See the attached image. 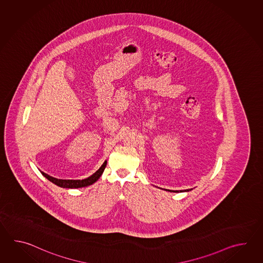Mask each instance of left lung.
Returning <instances> with one entry per match:
<instances>
[{"mask_svg":"<svg viewBox=\"0 0 263 263\" xmlns=\"http://www.w3.org/2000/svg\"><path fill=\"white\" fill-rule=\"evenodd\" d=\"M191 190H192V189H191ZM190 189H187V190H180V191H173V190H166V191H169V192H174V193H179V192H180V193H182V192H189V191H191Z\"/></svg>","mask_w":263,"mask_h":263,"instance_id":"left-lung-1","label":"left lung"}]
</instances>
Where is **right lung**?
Segmentation results:
<instances>
[{"mask_svg": "<svg viewBox=\"0 0 263 263\" xmlns=\"http://www.w3.org/2000/svg\"><path fill=\"white\" fill-rule=\"evenodd\" d=\"M107 161L103 162V164L101 165L100 169L98 171H96L95 173L93 174L92 176H90L88 178L84 179H55L53 177H50L48 174L44 173V172H41V174L44 176L46 179H49L50 181H51L52 183L62 187V188H82V187H86V186H89V185L95 183L96 181L98 179H100L104 169L106 167Z\"/></svg>", "mask_w": 263, "mask_h": 263, "instance_id": "1", "label": "right lung"}]
</instances>
